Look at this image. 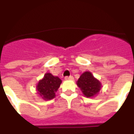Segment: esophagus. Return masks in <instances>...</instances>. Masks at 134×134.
<instances>
[{
    "instance_id": "esophagus-1",
    "label": "esophagus",
    "mask_w": 134,
    "mask_h": 134,
    "mask_svg": "<svg viewBox=\"0 0 134 134\" xmlns=\"http://www.w3.org/2000/svg\"><path fill=\"white\" fill-rule=\"evenodd\" d=\"M65 80H73L74 79V77L73 76H67V77H65V78H64Z\"/></svg>"
}]
</instances>
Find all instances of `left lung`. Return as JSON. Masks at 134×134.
<instances>
[{
    "instance_id": "left-lung-1",
    "label": "left lung",
    "mask_w": 134,
    "mask_h": 134,
    "mask_svg": "<svg viewBox=\"0 0 134 134\" xmlns=\"http://www.w3.org/2000/svg\"><path fill=\"white\" fill-rule=\"evenodd\" d=\"M77 85L87 97H94L99 92L101 83L90 72H84L77 81Z\"/></svg>"
}]
</instances>
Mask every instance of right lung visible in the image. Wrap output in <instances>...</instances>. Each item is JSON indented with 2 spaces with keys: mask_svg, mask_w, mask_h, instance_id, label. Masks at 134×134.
Wrapping results in <instances>:
<instances>
[{
  "mask_svg": "<svg viewBox=\"0 0 134 134\" xmlns=\"http://www.w3.org/2000/svg\"><path fill=\"white\" fill-rule=\"evenodd\" d=\"M62 80L58 77H54L50 73H47L44 78L40 80L37 86L38 94L45 100L52 99L55 97L57 92L60 86Z\"/></svg>",
  "mask_w": 134,
  "mask_h": 134,
  "instance_id": "obj_1",
  "label": "right lung"
}]
</instances>
